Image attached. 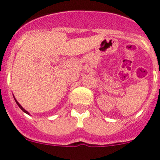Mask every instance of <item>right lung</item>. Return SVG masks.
<instances>
[{
    "instance_id": "add662e5",
    "label": "right lung",
    "mask_w": 160,
    "mask_h": 160,
    "mask_svg": "<svg viewBox=\"0 0 160 160\" xmlns=\"http://www.w3.org/2000/svg\"><path fill=\"white\" fill-rule=\"evenodd\" d=\"M14 99H15V102H16V103H17V104H18V107H20V108L22 109V111H24V112H25V113H26V114H29V112H28V111H26V110H25V109H24V108H23V107H22V106L20 105V103H19V102H18V101H17V100H16V98H14Z\"/></svg>"
}]
</instances>
